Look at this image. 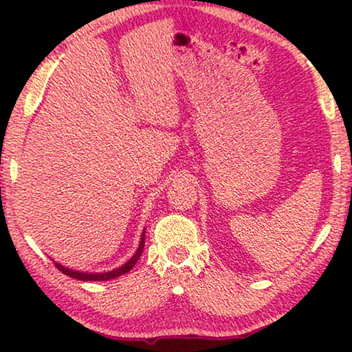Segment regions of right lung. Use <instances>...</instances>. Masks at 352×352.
<instances>
[{
	"label": "right lung",
	"instance_id": "add662e5",
	"mask_svg": "<svg viewBox=\"0 0 352 352\" xmlns=\"http://www.w3.org/2000/svg\"><path fill=\"white\" fill-rule=\"evenodd\" d=\"M144 239H146V232H142L141 235V242H139V248L136 250V253H134V256L129 259L128 263H124L123 266H120L117 269H113V271H109V272H80V271H72L69 267H64L62 264L56 263V267L59 269L62 274H65V276H70L72 278H76V280H110V278H117L120 276H123V274H126L131 271L134 267V264L138 263L139 256L142 254V250H144Z\"/></svg>",
	"mask_w": 352,
	"mask_h": 352
}]
</instances>
